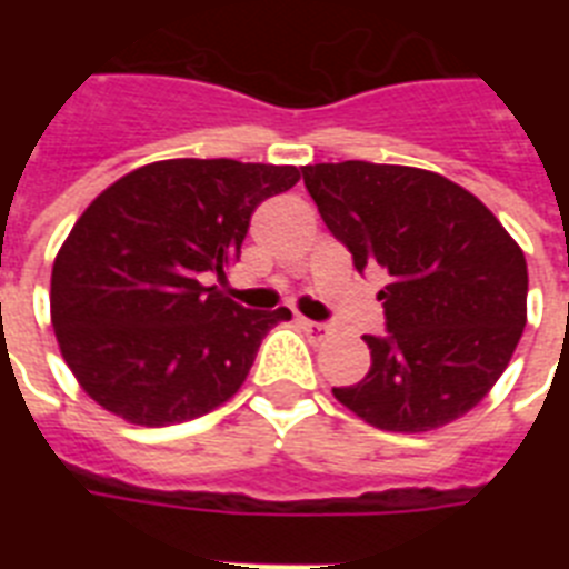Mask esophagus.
Here are the masks:
<instances>
[{
    "label": "esophagus",
    "mask_w": 569,
    "mask_h": 569,
    "mask_svg": "<svg viewBox=\"0 0 569 569\" xmlns=\"http://www.w3.org/2000/svg\"><path fill=\"white\" fill-rule=\"evenodd\" d=\"M301 328L307 330V333H312V337H328V325L325 321H310V319H301Z\"/></svg>",
    "instance_id": "34e87169"
}]
</instances>
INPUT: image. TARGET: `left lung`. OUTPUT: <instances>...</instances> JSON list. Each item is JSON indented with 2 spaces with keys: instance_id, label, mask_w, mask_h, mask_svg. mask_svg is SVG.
Returning <instances> with one entry per match:
<instances>
[{
  "instance_id": "left-lung-1",
  "label": "left lung",
  "mask_w": 569,
  "mask_h": 569,
  "mask_svg": "<svg viewBox=\"0 0 569 569\" xmlns=\"http://www.w3.org/2000/svg\"><path fill=\"white\" fill-rule=\"evenodd\" d=\"M321 221L363 274L389 283L387 333L363 337L372 366L333 396L380 431L455 422L490 392L526 328L529 268L520 244L476 194L405 164L301 168Z\"/></svg>"
}]
</instances>
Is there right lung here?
Instances as JSON below:
<instances>
[{
	"mask_svg": "<svg viewBox=\"0 0 569 569\" xmlns=\"http://www.w3.org/2000/svg\"><path fill=\"white\" fill-rule=\"evenodd\" d=\"M301 180L292 164L168 159L102 191L52 266V328L88 396L132 425L189 422L239 392L292 312L244 310L218 286L250 214Z\"/></svg>",
	"mask_w": 569,
	"mask_h": 569,
	"instance_id": "right-lung-1",
	"label": "right lung"
}]
</instances>
